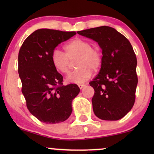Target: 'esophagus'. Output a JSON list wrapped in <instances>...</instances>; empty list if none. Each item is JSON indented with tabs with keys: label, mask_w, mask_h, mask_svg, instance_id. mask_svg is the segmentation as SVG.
Segmentation results:
<instances>
[{
	"label": "esophagus",
	"mask_w": 154,
	"mask_h": 154,
	"mask_svg": "<svg viewBox=\"0 0 154 154\" xmlns=\"http://www.w3.org/2000/svg\"><path fill=\"white\" fill-rule=\"evenodd\" d=\"M85 84H79V87L81 90L83 89V88L85 87Z\"/></svg>",
	"instance_id": "obj_1"
}]
</instances>
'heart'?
I'll return each instance as SVG.
<instances>
[{"mask_svg":"<svg viewBox=\"0 0 154 154\" xmlns=\"http://www.w3.org/2000/svg\"><path fill=\"white\" fill-rule=\"evenodd\" d=\"M64 53L59 50L52 54V64L57 71L64 75L70 73L73 63L75 62L76 70L67 77V81L81 83L92 75V70L97 71L102 67L103 53L100 48L92 46L89 41L75 38L64 48Z\"/></svg>","mask_w":154,"mask_h":154,"instance_id":"1","label":"heart"}]
</instances>
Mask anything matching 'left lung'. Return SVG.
Instances as JSON below:
<instances>
[{
	"label": "left lung",
	"mask_w": 154,
	"mask_h": 154,
	"mask_svg": "<svg viewBox=\"0 0 154 154\" xmlns=\"http://www.w3.org/2000/svg\"><path fill=\"white\" fill-rule=\"evenodd\" d=\"M97 42L102 50L100 72L90 82L94 90L92 109L99 119L117 121L133 106L137 85V58L130 41L110 26H102L77 31Z\"/></svg>",
	"instance_id": "8db88e82"
}]
</instances>
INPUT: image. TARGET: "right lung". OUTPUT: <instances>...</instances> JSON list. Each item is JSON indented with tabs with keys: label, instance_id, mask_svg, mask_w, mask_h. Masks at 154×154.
<instances>
[{
	"label": "right lung",
	"instance_id": "right-lung-1",
	"mask_svg": "<svg viewBox=\"0 0 154 154\" xmlns=\"http://www.w3.org/2000/svg\"><path fill=\"white\" fill-rule=\"evenodd\" d=\"M76 34L75 31L41 29L26 38L18 55L22 92L31 114L45 123H58L70 116L72 100L79 94L76 84L63 85V76L52 62L59 44Z\"/></svg>",
	"mask_w": 154,
	"mask_h": 154
}]
</instances>
